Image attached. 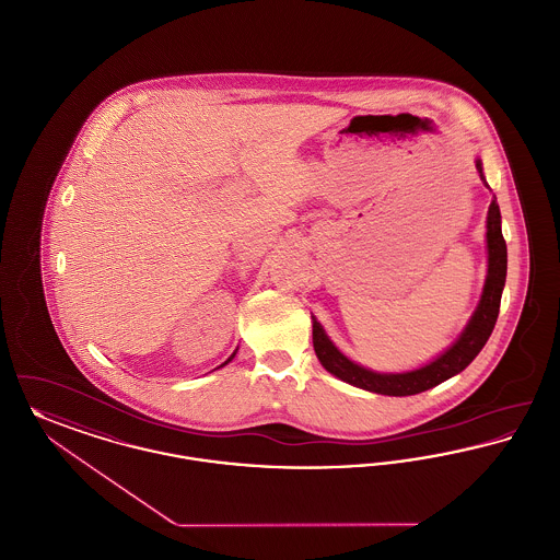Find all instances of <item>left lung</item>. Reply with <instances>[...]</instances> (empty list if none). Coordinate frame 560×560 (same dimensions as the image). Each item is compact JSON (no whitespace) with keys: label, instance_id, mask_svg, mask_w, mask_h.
Instances as JSON below:
<instances>
[{"label":"left lung","instance_id":"1","mask_svg":"<svg viewBox=\"0 0 560 560\" xmlns=\"http://www.w3.org/2000/svg\"><path fill=\"white\" fill-rule=\"evenodd\" d=\"M476 168H478L480 179L487 184L480 159H476ZM487 249H489V270H487L482 298H480L469 324L465 326L459 338L453 342V347H448L433 362L425 363L417 370L397 372V374L368 370L360 363L351 362L347 355H342L329 340L326 329L322 328V324L315 319V315H311L313 317V347H315V353H317L322 365L336 378H340L353 387L381 395L421 394V392H428L431 387L448 381L451 376L459 374L460 370H465L469 363L474 362V358L487 345V340L493 331L497 315H499L501 292L505 285L508 247H505V238L501 234V213H499L497 198L491 200L489 215H487Z\"/></svg>","mask_w":560,"mask_h":560}]
</instances>
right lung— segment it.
I'll list each match as a JSON object with an SVG mask.
<instances>
[{
  "mask_svg": "<svg viewBox=\"0 0 560 560\" xmlns=\"http://www.w3.org/2000/svg\"><path fill=\"white\" fill-rule=\"evenodd\" d=\"M234 355H236V351H234V353H232L231 358H229V360H226V362L222 363V365H220V368H224V365H226V363L232 362V358H234Z\"/></svg>",
  "mask_w": 560,
  "mask_h": 560,
  "instance_id": "right-lung-1",
  "label": "right lung"
}]
</instances>
